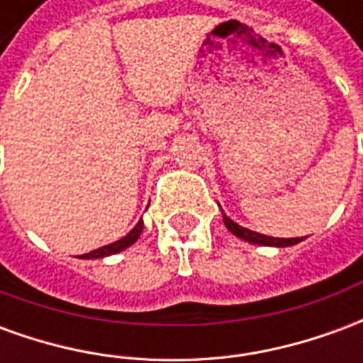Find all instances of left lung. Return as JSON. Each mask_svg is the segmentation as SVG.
I'll use <instances>...</instances> for the list:
<instances>
[{"instance_id":"1","label":"left lung","mask_w":363,"mask_h":363,"mask_svg":"<svg viewBox=\"0 0 363 363\" xmlns=\"http://www.w3.org/2000/svg\"><path fill=\"white\" fill-rule=\"evenodd\" d=\"M223 213V212H221ZM223 223H225V228L233 233L239 239H243L247 243L252 245H264V247H291V245H297L303 241V237L299 239V237H291V239H280V237H268L262 235V233H257V231H251V229L243 228V225H239L235 221L228 218L225 213H223Z\"/></svg>"}]
</instances>
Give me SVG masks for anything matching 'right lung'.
<instances>
[{"instance_id": "right-lung-1", "label": "right lung", "mask_w": 363, "mask_h": 363, "mask_svg": "<svg viewBox=\"0 0 363 363\" xmlns=\"http://www.w3.org/2000/svg\"><path fill=\"white\" fill-rule=\"evenodd\" d=\"M143 231V221L140 220L138 223H135V228L128 233V235H124L122 239H118V241H114V243L111 245H104V247H101V249H95V251L91 252H85V255H82L79 259H104V257H111V255H116V252L124 251V249H128L130 245H134L138 239H140V235H142Z\"/></svg>"}]
</instances>
